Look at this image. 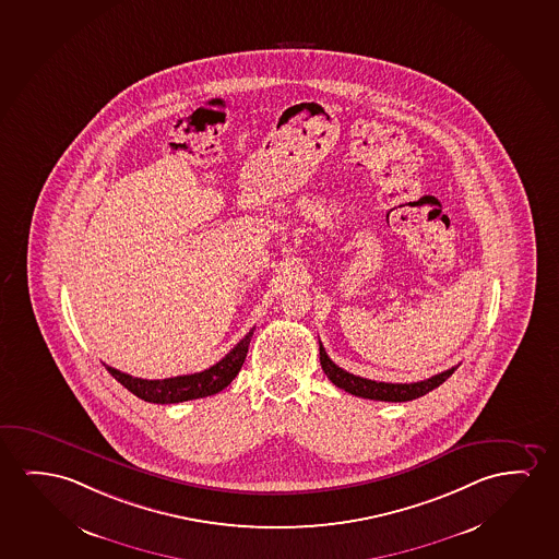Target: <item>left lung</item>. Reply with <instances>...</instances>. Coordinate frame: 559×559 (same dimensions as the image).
I'll use <instances>...</instances> for the list:
<instances>
[{"label": "left lung", "mask_w": 559, "mask_h": 559, "mask_svg": "<svg viewBox=\"0 0 559 559\" xmlns=\"http://www.w3.org/2000/svg\"><path fill=\"white\" fill-rule=\"evenodd\" d=\"M320 364L322 370L328 378H330L333 385L343 389L346 393L354 394V396H362V399H370V401L383 402H408L414 399H419L424 394L429 393L432 389L442 385L447 379L456 371L457 366L450 368V370L437 373L432 378L417 381V383H383V381H371V379L358 378L348 371L338 368L337 364L331 362L330 356L325 353L322 343H320Z\"/></svg>", "instance_id": "1"}]
</instances>
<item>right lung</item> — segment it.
<instances>
[{"mask_svg":"<svg viewBox=\"0 0 559 559\" xmlns=\"http://www.w3.org/2000/svg\"><path fill=\"white\" fill-rule=\"evenodd\" d=\"M252 331H249L231 350H229L221 362L214 364L209 370L191 373V376H178L168 379H142L132 378L128 373L115 370L107 364H103L112 378L117 379L120 385L127 386L130 393L138 399L153 404H178V402L195 401L203 396L221 393L222 389L236 379L237 373L243 366L251 343Z\"/></svg>","mask_w":559,"mask_h":559,"instance_id":"add662e5","label":"right lung"}]
</instances>
